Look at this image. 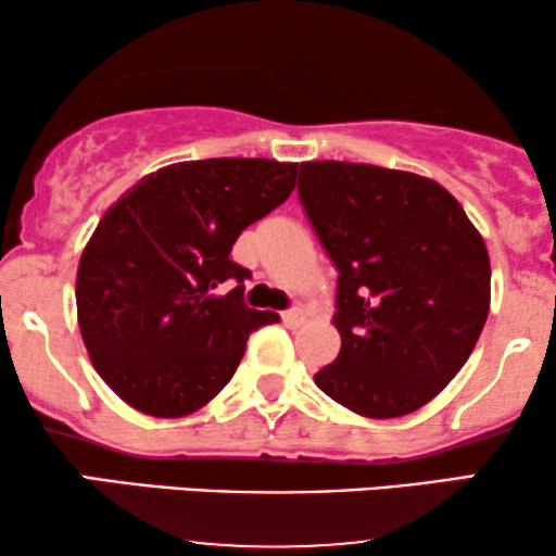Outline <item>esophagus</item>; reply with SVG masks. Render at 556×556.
<instances>
[{"label": "esophagus", "instance_id": "34e87169", "mask_svg": "<svg viewBox=\"0 0 556 556\" xmlns=\"http://www.w3.org/2000/svg\"><path fill=\"white\" fill-rule=\"evenodd\" d=\"M280 321H283L288 329H299V326L306 321V316H303L301 308H288L280 314Z\"/></svg>", "mask_w": 556, "mask_h": 556}]
</instances>
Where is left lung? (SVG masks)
Returning <instances> with one entry per match:
<instances>
[{
	"label": "left lung",
	"instance_id": "left-lung-1",
	"mask_svg": "<svg viewBox=\"0 0 556 556\" xmlns=\"http://www.w3.org/2000/svg\"><path fill=\"white\" fill-rule=\"evenodd\" d=\"M299 200L337 280L339 356L314 375L356 415L402 417L468 362L491 306L485 242L438 181L306 162Z\"/></svg>",
	"mask_w": 556,
	"mask_h": 556
}]
</instances>
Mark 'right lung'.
Masks as SVG:
<instances>
[{
    "instance_id": "right-lung-1",
    "label": "right lung",
    "mask_w": 556,
    "mask_h": 556,
    "mask_svg": "<svg viewBox=\"0 0 556 556\" xmlns=\"http://www.w3.org/2000/svg\"><path fill=\"white\" fill-rule=\"evenodd\" d=\"M299 164L202 159L164 166L98 223L75 280L90 362L128 405L194 413L230 382L273 311L242 301L250 270L230 261L248 225L291 197ZM235 285L227 294L216 288Z\"/></svg>"
}]
</instances>
